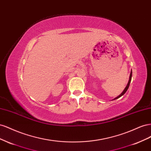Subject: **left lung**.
<instances>
[{
  "label": "left lung",
  "instance_id": "obj_1",
  "mask_svg": "<svg viewBox=\"0 0 151 151\" xmlns=\"http://www.w3.org/2000/svg\"><path fill=\"white\" fill-rule=\"evenodd\" d=\"M132 72L131 71V72H130V79H129V83H128V84H127V86H126V88H125L124 91H123L122 93L121 94H120L119 96H117L116 98H115L114 99H118V98H120V97L122 96H123V94H124L126 93V91H127V89H129V86H130V82H131V79H132ZM114 99H113V100H114Z\"/></svg>",
  "mask_w": 151,
  "mask_h": 151
}]
</instances>
